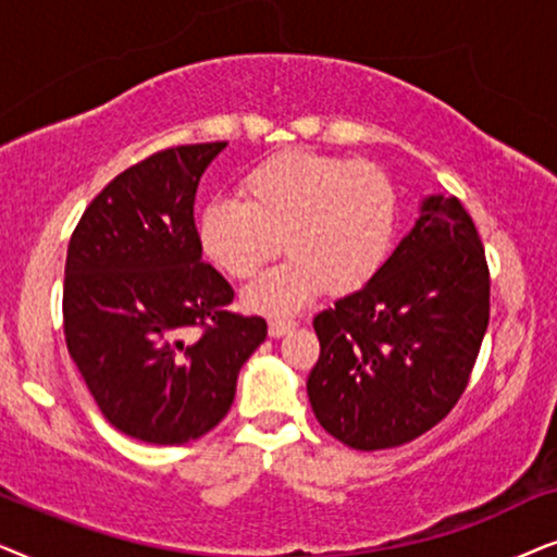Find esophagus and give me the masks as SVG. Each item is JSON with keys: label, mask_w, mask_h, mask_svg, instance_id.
Returning <instances> with one entry per match:
<instances>
[{"label": "esophagus", "mask_w": 557, "mask_h": 557, "mask_svg": "<svg viewBox=\"0 0 557 557\" xmlns=\"http://www.w3.org/2000/svg\"><path fill=\"white\" fill-rule=\"evenodd\" d=\"M295 325H298V323L290 321V318H272V321H270V336L272 338L285 336V333H290Z\"/></svg>", "instance_id": "esophagus-1"}]
</instances>
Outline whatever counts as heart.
Segmentation results:
<instances>
[{
	"label": "heart",
	"instance_id": "obj_1",
	"mask_svg": "<svg viewBox=\"0 0 557 557\" xmlns=\"http://www.w3.org/2000/svg\"><path fill=\"white\" fill-rule=\"evenodd\" d=\"M242 201L216 198L198 224L203 255L236 280L255 277L285 249L290 259L247 287L251 310L285 315L329 285L348 295L372 283L395 244L397 188L382 168L315 150H285L251 168Z\"/></svg>",
	"mask_w": 557,
	"mask_h": 557
}]
</instances>
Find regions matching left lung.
I'll use <instances>...</instances> for the list:
<instances>
[{
    "mask_svg": "<svg viewBox=\"0 0 557 557\" xmlns=\"http://www.w3.org/2000/svg\"><path fill=\"white\" fill-rule=\"evenodd\" d=\"M488 264L458 198L430 196L372 283L313 318L321 341L308 397L356 450L410 443L469 387L488 325Z\"/></svg>",
    "mask_w": 557,
    "mask_h": 557,
    "instance_id": "8db88e82",
    "label": "left lung"
}]
</instances>
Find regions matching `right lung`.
<instances>
[{"label":"right lung","instance_id":"right-lung-1","mask_svg":"<svg viewBox=\"0 0 557 557\" xmlns=\"http://www.w3.org/2000/svg\"><path fill=\"white\" fill-rule=\"evenodd\" d=\"M224 147H170L127 168L86 206L69 242L71 359L103 418L154 446L216 428L242 364L267 338L264 318L226 308L232 285L201 259L193 203Z\"/></svg>","mask_w":557,"mask_h":557}]
</instances>
